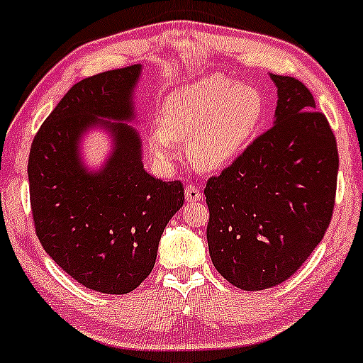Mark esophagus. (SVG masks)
Listing matches in <instances>:
<instances>
[{
    "mask_svg": "<svg viewBox=\"0 0 363 363\" xmlns=\"http://www.w3.org/2000/svg\"><path fill=\"white\" fill-rule=\"evenodd\" d=\"M186 199L189 203H196L201 199V191L198 189V187L193 186V184H187L186 186Z\"/></svg>",
    "mask_w": 363,
    "mask_h": 363,
    "instance_id": "1",
    "label": "esophagus"
}]
</instances>
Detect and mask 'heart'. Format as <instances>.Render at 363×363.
Returning a JSON list of instances; mask_svg holds the SVG:
<instances>
[{
    "label": "heart",
    "instance_id": "heart-1",
    "mask_svg": "<svg viewBox=\"0 0 363 363\" xmlns=\"http://www.w3.org/2000/svg\"><path fill=\"white\" fill-rule=\"evenodd\" d=\"M264 114V99L251 85L227 77H208L165 99L160 128L148 147L162 165L176 162V145H187V157L203 172L223 170L249 147Z\"/></svg>",
    "mask_w": 363,
    "mask_h": 363
}]
</instances>
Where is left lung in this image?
Returning <instances> with one entry per match:
<instances>
[{
    "instance_id": "obj_1",
    "label": "left lung",
    "mask_w": 363,
    "mask_h": 363,
    "mask_svg": "<svg viewBox=\"0 0 363 363\" xmlns=\"http://www.w3.org/2000/svg\"><path fill=\"white\" fill-rule=\"evenodd\" d=\"M278 89L273 128L205 187L213 266L240 290H264L297 272L326 234L338 148L312 94L297 78L269 74Z\"/></svg>"
}]
</instances>
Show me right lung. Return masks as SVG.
<instances>
[{
    "instance_id": "add662e5",
    "label": "right lung",
    "mask_w": 363,
    "mask_h": 363,
    "mask_svg": "<svg viewBox=\"0 0 363 363\" xmlns=\"http://www.w3.org/2000/svg\"><path fill=\"white\" fill-rule=\"evenodd\" d=\"M140 74L141 65H133L74 83L37 131L28 155L30 206L44 251L102 294L123 295L141 285L155 266L164 228L184 205L181 181H160L143 169L141 138L126 124L136 118ZM91 125L109 128L115 140L97 173L77 153Z\"/></svg>"
}]
</instances>
